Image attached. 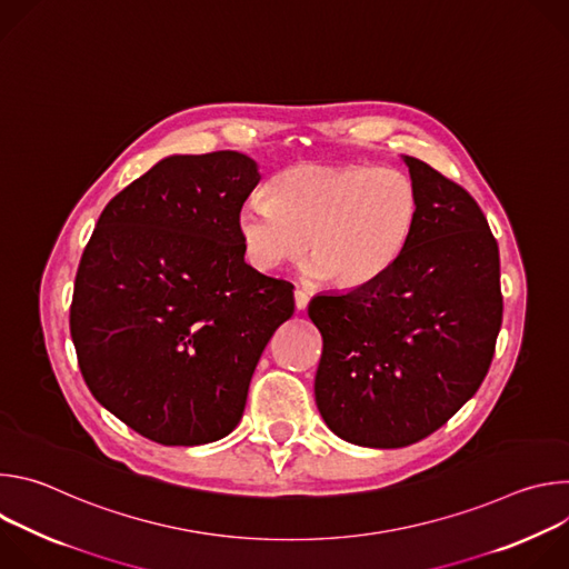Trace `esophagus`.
<instances>
[{
    "label": "esophagus",
    "instance_id": "34e87169",
    "mask_svg": "<svg viewBox=\"0 0 569 569\" xmlns=\"http://www.w3.org/2000/svg\"><path fill=\"white\" fill-rule=\"evenodd\" d=\"M308 301H310L308 292L295 290V306H297V310H306V308H308Z\"/></svg>",
    "mask_w": 569,
    "mask_h": 569
}]
</instances>
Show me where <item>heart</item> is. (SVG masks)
<instances>
[{
    "instance_id": "1",
    "label": "heart",
    "mask_w": 569,
    "mask_h": 569,
    "mask_svg": "<svg viewBox=\"0 0 569 569\" xmlns=\"http://www.w3.org/2000/svg\"><path fill=\"white\" fill-rule=\"evenodd\" d=\"M419 213V187L400 169L297 164L268 182V198L257 193L240 204L236 229L259 272L299 259L308 246L310 277L360 288L398 261Z\"/></svg>"
}]
</instances>
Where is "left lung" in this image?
<instances>
[{
	"mask_svg": "<svg viewBox=\"0 0 569 569\" xmlns=\"http://www.w3.org/2000/svg\"><path fill=\"white\" fill-rule=\"evenodd\" d=\"M410 246L371 283L319 295L321 419L345 441L405 448L437 432L489 373L502 327L500 250L475 198L417 157Z\"/></svg>",
	"mask_w": 569,
	"mask_h": 569,
	"instance_id": "obj_1",
	"label": "left lung"
}]
</instances>
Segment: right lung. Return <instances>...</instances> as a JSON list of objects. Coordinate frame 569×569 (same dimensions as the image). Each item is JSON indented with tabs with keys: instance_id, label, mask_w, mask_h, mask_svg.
<instances>
[{
	"instance_id": "add662e5",
	"label": "right lung",
	"mask_w": 569,
	"mask_h": 569,
	"mask_svg": "<svg viewBox=\"0 0 569 569\" xmlns=\"http://www.w3.org/2000/svg\"><path fill=\"white\" fill-rule=\"evenodd\" d=\"M259 180L236 150L169 157L108 202L80 257L69 306L80 373L161 446L227 437L295 312V286L242 259L236 216Z\"/></svg>"
}]
</instances>
